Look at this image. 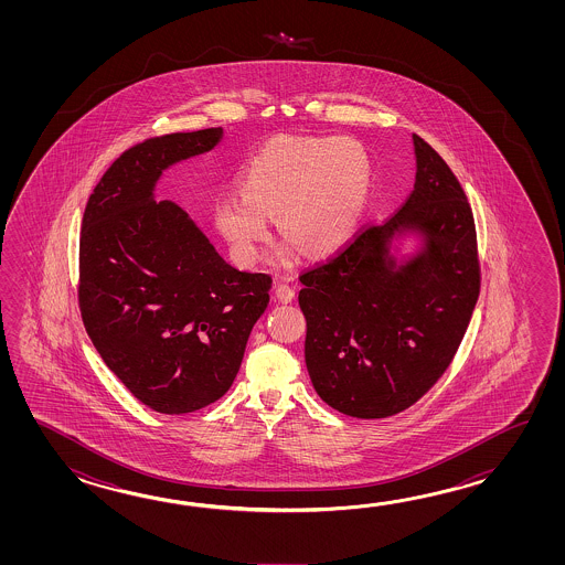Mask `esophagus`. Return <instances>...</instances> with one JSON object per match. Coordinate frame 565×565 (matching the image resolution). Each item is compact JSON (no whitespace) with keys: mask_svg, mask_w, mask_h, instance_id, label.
Wrapping results in <instances>:
<instances>
[{"mask_svg":"<svg viewBox=\"0 0 565 565\" xmlns=\"http://www.w3.org/2000/svg\"><path fill=\"white\" fill-rule=\"evenodd\" d=\"M275 295H277V299L280 302L287 305V302H292V299H295V288L287 285V282H278L277 287H275Z\"/></svg>","mask_w":565,"mask_h":565,"instance_id":"esophagus-1","label":"esophagus"}]
</instances>
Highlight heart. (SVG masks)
Wrapping results in <instances>:
<instances>
[{
    "instance_id": "obj_1",
    "label": "heart",
    "mask_w": 565,
    "mask_h": 565,
    "mask_svg": "<svg viewBox=\"0 0 565 565\" xmlns=\"http://www.w3.org/2000/svg\"><path fill=\"white\" fill-rule=\"evenodd\" d=\"M238 192L220 195L214 222L236 260L253 266L278 230L309 254L343 246L360 224L372 188V159L353 137L277 135L268 139L236 178ZM278 258L287 263L290 246Z\"/></svg>"
}]
</instances>
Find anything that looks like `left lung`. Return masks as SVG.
<instances>
[{
    "instance_id": "obj_1",
    "label": "left lung",
    "mask_w": 565,
    "mask_h": 565,
    "mask_svg": "<svg viewBox=\"0 0 565 565\" xmlns=\"http://www.w3.org/2000/svg\"><path fill=\"white\" fill-rule=\"evenodd\" d=\"M416 181L384 224L300 275L305 361L324 404L353 418H387L416 404L457 353L479 299L477 230L465 190L418 135ZM422 248L396 263L391 242Z\"/></svg>"
}]
</instances>
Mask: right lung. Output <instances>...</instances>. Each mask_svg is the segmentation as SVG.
Listing matches in <instances>:
<instances>
[{
	"label": "right lung",
	"instance_id": "right-lung-1",
	"mask_svg": "<svg viewBox=\"0 0 565 565\" xmlns=\"http://www.w3.org/2000/svg\"><path fill=\"white\" fill-rule=\"evenodd\" d=\"M222 127L132 145L105 171L81 230L78 305L108 370L147 408L188 414L224 396L268 305L270 275L230 266L161 173L212 151Z\"/></svg>",
	"mask_w": 565,
	"mask_h": 565
}]
</instances>
